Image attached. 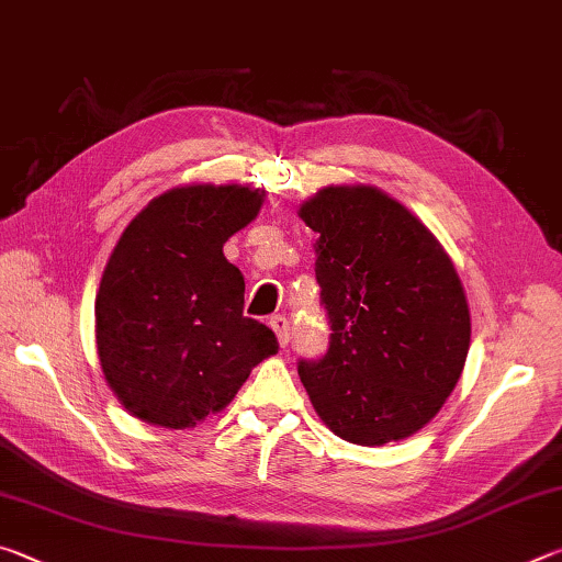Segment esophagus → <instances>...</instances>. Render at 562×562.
Returning <instances> with one entry per match:
<instances>
[{
  "instance_id": "obj_1",
  "label": "esophagus",
  "mask_w": 562,
  "mask_h": 562,
  "mask_svg": "<svg viewBox=\"0 0 562 562\" xmlns=\"http://www.w3.org/2000/svg\"><path fill=\"white\" fill-rule=\"evenodd\" d=\"M270 327L274 329V335H278L280 347H288V341H290V322H288V317L274 315V317L270 319Z\"/></svg>"
}]
</instances>
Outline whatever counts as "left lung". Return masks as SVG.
<instances>
[{
  "instance_id": "8db88e82",
  "label": "left lung",
  "mask_w": 562,
  "mask_h": 562,
  "mask_svg": "<svg viewBox=\"0 0 562 562\" xmlns=\"http://www.w3.org/2000/svg\"><path fill=\"white\" fill-rule=\"evenodd\" d=\"M319 237L315 274L329 349L297 372L339 439L402 441L439 414L463 372L471 315L449 255L372 186H327L300 205Z\"/></svg>"
}]
</instances>
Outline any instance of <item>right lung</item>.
<instances>
[{
  "mask_svg": "<svg viewBox=\"0 0 562 562\" xmlns=\"http://www.w3.org/2000/svg\"><path fill=\"white\" fill-rule=\"evenodd\" d=\"M265 190L180 186L119 237L97 294L103 376L140 422L190 429L233 402L278 337L243 315L245 278L227 237L255 221Z\"/></svg>",
  "mask_w": 562,
  "mask_h": 562,
  "instance_id": "obj_1",
  "label": "right lung"
}]
</instances>
